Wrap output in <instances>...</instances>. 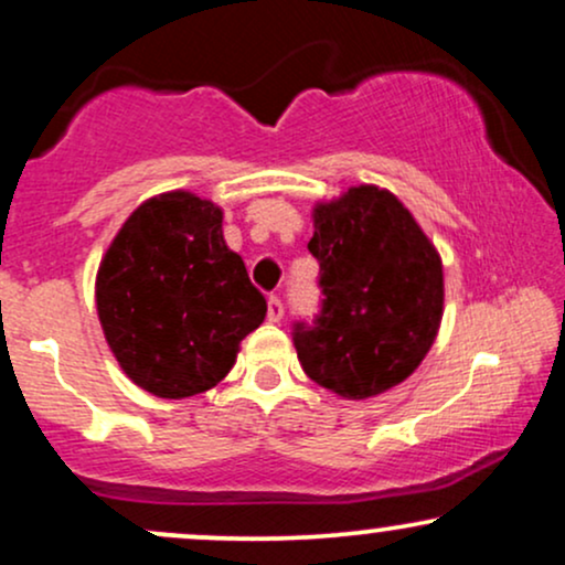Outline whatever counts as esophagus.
<instances>
[{
    "instance_id": "34e87169",
    "label": "esophagus",
    "mask_w": 565,
    "mask_h": 565,
    "mask_svg": "<svg viewBox=\"0 0 565 565\" xmlns=\"http://www.w3.org/2000/svg\"><path fill=\"white\" fill-rule=\"evenodd\" d=\"M284 319V302L278 295L268 297V321H281Z\"/></svg>"
}]
</instances>
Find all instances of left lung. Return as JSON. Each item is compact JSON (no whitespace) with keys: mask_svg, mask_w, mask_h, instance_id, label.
I'll list each match as a JSON object with an SVG mask.
<instances>
[{"mask_svg":"<svg viewBox=\"0 0 565 565\" xmlns=\"http://www.w3.org/2000/svg\"><path fill=\"white\" fill-rule=\"evenodd\" d=\"M308 242L319 260L321 305L291 323L310 380L342 398H369L404 382L436 340L444 270L436 246L391 191L350 188L319 204Z\"/></svg>","mask_w":565,"mask_h":565,"instance_id":"8db88e82","label":"left lung"}]
</instances>
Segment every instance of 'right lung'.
Here are the masks:
<instances>
[{
    "label": "right lung",
    "instance_id": "obj_1",
    "mask_svg": "<svg viewBox=\"0 0 565 565\" xmlns=\"http://www.w3.org/2000/svg\"><path fill=\"white\" fill-rule=\"evenodd\" d=\"M95 297L116 361L159 398L215 387L268 310L225 246L223 212L185 191L148 199L129 215L103 257Z\"/></svg>",
    "mask_w": 565,
    "mask_h": 565
}]
</instances>
